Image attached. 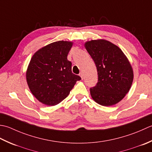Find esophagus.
I'll list each match as a JSON object with an SVG mask.
<instances>
[{
    "label": "esophagus",
    "instance_id": "obj_1",
    "mask_svg": "<svg viewBox=\"0 0 152 152\" xmlns=\"http://www.w3.org/2000/svg\"><path fill=\"white\" fill-rule=\"evenodd\" d=\"M79 75H80V77H81L82 79H83V76H84V75H83V72H80V74H79Z\"/></svg>",
    "mask_w": 152,
    "mask_h": 152
}]
</instances>
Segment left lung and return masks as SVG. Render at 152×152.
<instances>
[{"label":"left lung","mask_w":152,"mask_h":152,"mask_svg":"<svg viewBox=\"0 0 152 152\" xmlns=\"http://www.w3.org/2000/svg\"><path fill=\"white\" fill-rule=\"evenodd\" d=\"M85 46L98 72L97 84L90 88L92 99L104 106L116 104L131 87L134 75L131 64L118 46L106 40H92Z\"/></svg>","instance_id":"left-lung-1"}]
</instances>
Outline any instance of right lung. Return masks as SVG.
<instances>
[{
	"label": "right lung",
	"instance_id": "1",
	"mask_svg": "<svg viewBox=\"0 0 152 152\" xmlns=\"http://www.w3.org/2000/svg\"><path fill=\"white\" fill-rule=\"evenodd\" d=\"M73 42L60 41L37 51L31 59L26 79L31 93L46 106L64 100L81 78L72 72L67 55Z\"/></svg>",
	"mask_w": 152,
	"mask_h": 152
}]
</instances>
